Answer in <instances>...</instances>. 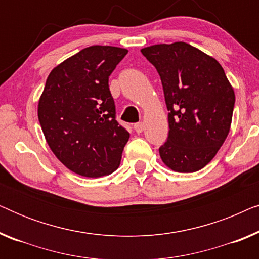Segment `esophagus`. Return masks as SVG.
<instances>
[{"label": "esophagus", "instance_id": "esophagus-1", "mask_svg": "<svg viewBox=\"0 0 259 259\" xmlns=\"http://www.w3.org/2000/svg\"><path fill=\"white\" fill-rule=\"evenodd\" d=\"M144 128H145L144 122H138V123H136V125H134V130H136L137 133H141L144 131Z\"/></svg>", "mask_w": 259, "mask_h": 259}]
</instances>
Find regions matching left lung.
<instances>
[{
	"label": "left lung",
	"mask_w": 259,
	"mask_h": 259,
	"mask_svg": "<svg viewBox=\"0 0 259 259\" xmlns=\"http://www.w3.org/2000/svg\"><path fill=\"white\" fill-rule=\"evenodd\" d=\"M141 53L158 70L168 113L167 141L159 148L176 172L205 167L230 132L235 92L217 60L185 42L154 45Z\"/></svg>",
	"instance_id": "1"
}]
</instances>
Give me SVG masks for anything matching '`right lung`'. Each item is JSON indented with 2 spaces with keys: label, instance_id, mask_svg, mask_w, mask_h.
I'll list each match as a JSON object with an SVG mask.
<instances>
[{
  "label": "right lung",
  "instance_id": "right-lung-1",
  "mask_svg": "<svg viewBox=\"0 0 259 259\" xmlns=\"http://www.w3.org/2000/svg\"><path fill=\"white\" fill-rule=\"evenodd\" d=\"M128 51L91 46L49 73L37 106L55 157L76 175L99 178L119 167L130 133L115 120L108 77Z\"/></svg>",
  "mask_w": 259,
  "mask_h": 259
}]
</instances>
